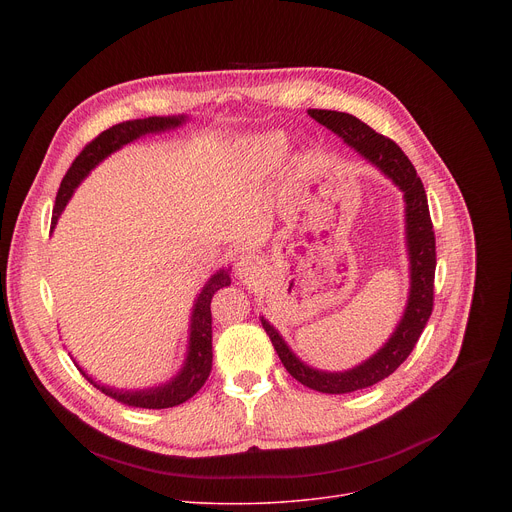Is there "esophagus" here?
<instances>
[{
    "label": "esophagus",
    "instance_id": "34e87169",
    "mask_svg": "<svg viewBox=\"0 0 512 512\" xmlns=\"http://www.w3.org/2000/svg\"><path fill=\"white\" fill-rule=\"evenodd\" d=\"M235 273H237V277H239L241 281H251V279H255V277L261 273V261H259V257H255V255H251V253L241 255V257L237 259V263H235Z\"/></svg>",
    "mask_w": 512,
    "mask_h": 512
}]
</instances>
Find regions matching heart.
Listing matches in <instances>:
<instances>
[{"label":"heart","instance_id":"heart-1","mask_svg":"<svg viewBox=\"0 0 512 512\" xmlns=\"http://www.w3.org/2000/svg\"><path fill=\"white\" fill-rule=\"evenodd\" d=\"M285 137L279 131H269L261 133L249 139L247 143V154L249 162L257 170H269L273 168L285 154Z\"/></svg>","mask_w":512,"mask_h":512}]
</instances>
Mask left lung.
<instances>
[{"label": "left lung", "mask_w": 512, "mask_h": 512, "mask_svg": "<svg viewBox=\"0 0 512 512\" xmlns=\"http://www.w3.org/2000/svg\"><path fill=\"white\" fill-rule=\"evenodd\" d=\"M308 115L332 129L346 145L354 148L364 160L377 166L387 178L399 186L405 198V235H407V253H409V298L401 322L397 324L391 338L385 346L364 360L358 367L344 373H326L304 364L294 352L289 350L279 332L261 316V324L271 338L279 360L285 371L300 381L302 385L328 393L342 395L358 389H367L379 381L393 375L405 358L415 348L429 316L433 310V277H435V235L429 216L427 196L421 178L417 176L413 164L403 154L399 145L377 133L367 123H362L350 113L328 111V109H308Z\"/></svg>", "instance_id": "8db88e82"}]
</instances>
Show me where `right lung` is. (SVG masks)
Masks as SVG:
<instances>
[{
    "label": "right lung",
    "mask_w": 512,
    "mask_h": 512,
    "mask_svg": "<svg viewBox=\"0 0 512 512\" xmlns=\"http://www.w3.org/2000/svg\"><path fill=\"white\" fill-rule=\"evenodd\" d=\"M186 121L184 115L178 117H148V119H133L117 123L103 133H99L91 143L85 145V150L75 158L72 166L68 168L66 176L60 182L54 212H52V229L60 218L64 206L68 204L72 192L85 180V176L107 156L117 152L123 145L139 139L141 135L148 133H160L168 129H176ZM231 285L229 269L216 271L200 289V294L194 302L192 316H190V340H188V354L184 360V367L180 373L166 385L152 387V389H139V391H123V389H111L107 385H101L93 381L81 367L79 371L83 377L97 387L107 397L129 405V407H141V409H168L176 407L184 401H188L192 395L200 391V387L206 383L210 369H212V314H210V300L214 291L221 287Z\"/></svg>",
    "instance_id": "add662e5"
}]
</instances>
